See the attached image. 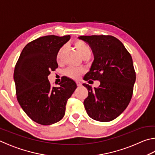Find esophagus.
I'll list each match as a JSON object with an SVG mask.
<instances>
[{
  "mask_svg": "<svg viewBox=\"0 0 155 155\" xmlns=\"http://www.w3.org/2000/svg\"><path fill=\"white\" fill-rule=\"evenodd\" d=\"M77 86L78 87H81V85H82V84H81V83H80V82H77Z\"/></svg>",
  "mask_w": 155,
  "mask_h": 155,
  "instance_id": "esophagus-1",
  "label": "esophagus"
}]
</instances>
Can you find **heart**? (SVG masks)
<instances>
[{
	"label": "heart",
	"instance_id": "heart-1",
	"mask_svg": "<svg viewBox=\"0 0 155 155\" xmlns=\"http://www.w3.org/2000/svg\"><path fill=\"white\" fill-rule=\"evenodd\" d=\"M74 46L76 48H77L78 53H80V55L82 56L83 58L85 57V56H89L91 55V50L90 47L87 45L85 42L83 41H77L75 42ZM64 46L61 47L60 49H59L57 53V55H56V59H57L58 61H60L61 60V54L64 50ZM84 70L81 68H75V67H69V68H67L64 73L65 74L71 78H74V79H77L79 76L82 74Z\"/></svg>",
	"mask_w": 155,
	"mask_h": 155
}]
</instances>
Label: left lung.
I'll return each mask as SVG.
<instances>
[{
    "instance_id": "8db88e82",
    "label": "left lung",
    "mask_w": 155,
    "mask_h": 155,
    "mask_svg": "<svg viewBox=\"0 0 155 155\" xmlns=\"http://www.w3.org/2000/svg\"><path fill=\"white\" fill-rule=\"evenodd\" d=\"M94 55L91 68L83 79L99 81L92 89L84 83L88 96L84 100L87 114L95 120L108 122L118 117L130 102L136 81L133 60L119 39L110 35L81 36Z\"/></svg>"
}]
</instances>
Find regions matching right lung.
<instances>
[{
    "label": "right lung",
    "instance_id": "add662e5",
    "mask_svg": "<svg viewBox=\"0 0 155 155\" xmlns=\"http://www.w3.org/2000/svg\"><path fill=\"white\" fill-rule=\"evenodd\" d=\"M70 36L39 37L22 50L14 70L17 99L23 110L34 121L49 125L62 119L67 101L77 88L70 78L63 77L59 87H51V71L58 67L56 55Z\"/></svg>",
    "mask_w": 155,
    "mask_h": 155
}]
</instances>
